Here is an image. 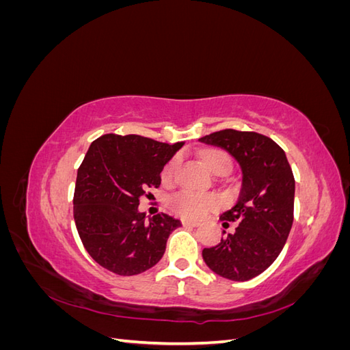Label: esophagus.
<instances>
[{"mask_svg":"<svg viewBox=\"0 0 350 350\" xmlns=\"http://www.w3.org/2000/svg\"><path fill=\"white\" fill-rule=\"evenodd\" d=\"M183 225L188 226V228H196L198 226V221H193V220H183Z\"/></svg>","mask_w":350,"mask_h":350,"instance_id":"1","label":"esophagus"}]
</instances>
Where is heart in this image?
I'll list each match as a JSON object with an SVG mask.
<instances>
[{
  "label": "heart",
  "mask_w": 350,
  "mask_h": 350,
  "mask_svg": "<svg viewBox=\"0 0 350 350\" xmlns=\"http://www.w3.org/2000/svg\"><path fill=\"white\" fill-rule=\"evenodd\" d=\"M204 162L215 175H226L232 167V161L229 154L221 150L207 152L204 154ZM176 163H178L176 159H172V161L165 166V169L162 171L163 181H171L172 175L175 172ZM169 204H171L172 210L176 211L179 216L187 217V219H200L203 217L207 211L213 210L216 207L217 200L213 196L204 194V193L181 191L171 198Z\"/></svg>",
  "instance_id": "obj_1"
}]
</instances>
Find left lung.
Instances as JSON below:
<instances>
[{
  "label": "left lung",
  "mask_w": 350,
  "mask_h": 350,
  "mask_svg": "<svg viewBox=\"0 0 350 350\" xmlns=\"http://www.w3.org/2000/svg\"><path fill=\"white\" fill-rule=\"evenodd\" d=\"M198 142L225 149L242 174L237 203L220 215L224 225L238 226L216 247L204 248L203 260L221 278L250 280L279 257L292 228L295 179L288 157L278 143L251 131L228 129Z\"/></svg>",
  "instance_id": "obj_1"
}]
</instances>
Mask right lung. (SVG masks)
<instances>
[{
	"label": "right lung",
	"mask_w": 350,
	"mask_h": 350,
	"mask_svg": "<svg viewBox=\"0 0 350 350\" xmlns=\"http://www.w3.org/2000/svg\"><path fill=\"white\" fill-rule=\"evenodd\" d=\"M184 142L105 134L94 140L77 171L74 220L90 257L120 276L153 267L163 257L181 220L139 210L146 189L161 185V172Z\"/></svg>",
	"instance_id": "obj_1"
}]
</instances>
